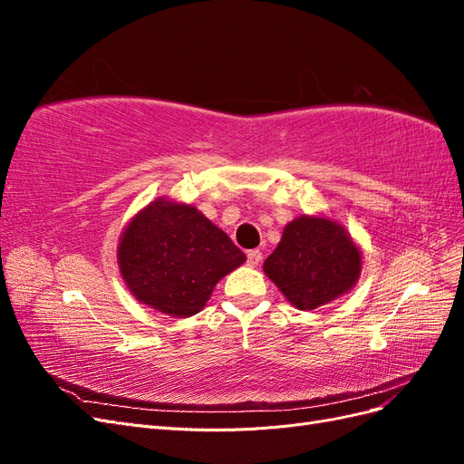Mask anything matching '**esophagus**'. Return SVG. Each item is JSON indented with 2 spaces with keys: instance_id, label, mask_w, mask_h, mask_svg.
<instances>
[{
  "instance_id": "obj_1",
  "label": "esophagus",
  "mask_w": 464,
  "mask_h": 464,
  "mask_svg": "<svg viewBox=\"0 0 464 464\" xmlns=\"http://www.w3.org/2000/svg\"><path fill=\"white\" fill-rule=\"evenodd\" d=\"M259 261H261V251L259 249H249L247 251V263L251 266H256V265H259Z\"/></svg>"
}]
</instances>
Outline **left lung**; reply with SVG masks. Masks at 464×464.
I'll use <instances>...</instances> for the list:
<instances>
[{
  "mask_svg": "<svg viewBox=\"0 0 464 464\" xmlns=\"http://www.w3.org/2000/svg\"><path fill=\"white\" fill-rule=\"evenodd\" d=\"M360 266V251L343 227L327 218L300 217L286 224L263 271L292 305L315 310L353 288Z\"/></svg>",
  "mask_w": 464,
  "mask_h": 464,
  "instance_id": "obj_1",
  "label": "left lung"
}]
</instances>
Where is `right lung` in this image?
<instances>
[{
	"label": "right lung",
	"instance_id": "1",
	"mask_svg": "<svg viewBox=\"0 0 464 464\" xmlns=\"http://www.w3.org/2000/svg\"><path fill=\"white\" fill-rule=\"evenodd\" d=\"M120 271L133 296L154 310L189 317L246 254L191 205L157 201L121 234Z\"/></svg>",
	"mask_w": 464,
	"mask_h": 464
}]
</instances>
